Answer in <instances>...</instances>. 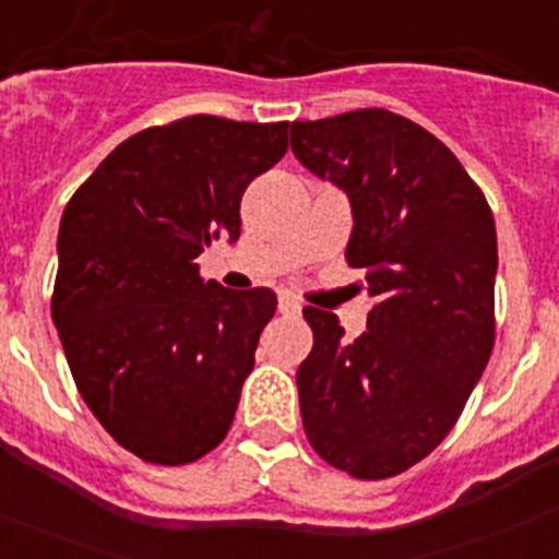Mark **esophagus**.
Segmentation results:
<instances>
[{"mask_svg":"<svg viewBox=\"0 0 559 559\" xmlns=\"http://www.w3.org/2000/svg\"><path fill=\"white\" fill-rule=\"evenodd\" d=\"M276 308H280V313H285V316L302 313V302H299V299L290 294H280V299H276Z\"/></svg>","mask_w":559,"mask_h":559,"instance_id":"obj_1","label":"esophagus"}]
</instances>
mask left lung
<instances>
[{
	"label": "left lung",
	"mask_w": 559,
	"mask_h": 559,
	"mask_svg": "<svg viewBox=\"0 0 559 559\" xmlns=\"http://www.w3.org/2000/svg\"><path fill=\"white\" fill-rule=\"evenodd\" d=\"M290 151L347 192V263L378 299L355 341H344L335 313L305 308V433L349 476H397L448 437L490 360L496 221L462 162L400 114L358 108L290 122Z\"/></svg>",
	"instance_id": "8db88e82"
}]
</instances>
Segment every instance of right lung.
Instances as JSON below:
<instances>
[{
	"mask_svg": "<svg viewBox=\"0 0 559 559\" xmlns=\"http://www.w3.org/2000/svg\"><path fill=\"white\" fill-rule=\"evenodd\" d=\"M285 151L288 122L185 117L114 147L63 210L52 322L86 406L145 462H195L235 419L276 294L204 283L195 257L240 237L246 187Z\"/></svg>",
	"mask_w": 559,
	"mask_h": 559,
	"instance_id": "right-lung-1",
	"label": "right lung"
}]
</instances>
